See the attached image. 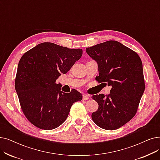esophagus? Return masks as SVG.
Instances as JSON below:
<instances>
[{
  "mask_svg": "<svg viewBox=\"0 0 160 160\" xmlns=\"http://www.w3.org/2000/svg\"><path fill=\"white\" fill-rule=\"evenodd\" d=\"M89 95H86V94H83V99L84 100H88L89 99Z\"/></svg>",
  "mask_w": 160,
  "mask_h": 160,
  "instance_id": "esophagus-1",
  "label": "esophagus"
}]
</instances>
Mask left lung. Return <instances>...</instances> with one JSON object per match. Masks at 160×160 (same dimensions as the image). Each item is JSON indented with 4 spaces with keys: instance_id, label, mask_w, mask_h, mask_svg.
I'll return each mask as SVG.
<instances>
[{
    "instance_id": "left-lung-1",
    "label": "left lung",
    "mask_w": 160,
    "mask_h": 160,
    "mask_svg": "<svg viewBox=\"0 0 160 160\" xmlns=\"http://www.w3.org/2000/svg\"><path fill=\"white\" fill-rule=\"evenodd\" d=\"M86 51L98 64L99 76L95 79L112 86L105 97H92L99 105L92 114V120L102 129H118L136 114L144 91L141 59L136 52L115 40L86 48Z\"/></svg>"
}]
</instances>
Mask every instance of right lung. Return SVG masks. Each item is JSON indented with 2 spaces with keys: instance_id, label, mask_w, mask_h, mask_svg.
<instances>
[{
  "instance_id": "add662e5",
  "label": "right lung",
  "mask_w": 160,
  "mask_h": 160,
  "mask_svg": "<svg viewBox=\"0 0 160 160\" xmlns=\"http://www.w3.org/2000/svg\"><path fill=\"white\" fill-rule=\"evenodd\" d=\"M82 55V49L43 42L20 59L16 91L23 114L34 126L45 130L59 127L66 120L73 103L82 100V94L76 89L64 93L55 82Z\"/></svg>"
}]
</instances>
